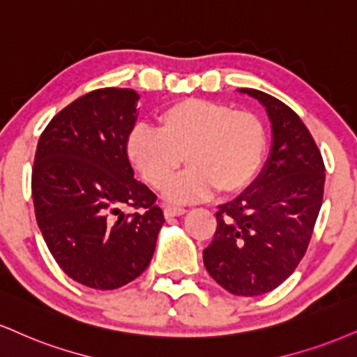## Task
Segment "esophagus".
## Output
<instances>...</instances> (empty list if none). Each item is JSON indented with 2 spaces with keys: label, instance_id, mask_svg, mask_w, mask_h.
I'll return each mask as SVG.
<instances>
[{
  "label": "esophagus",
  "instance_id": "obj_1",
  "mask_svg": "<svg viewBox=\"0 0 357 357\" xmlns=\"http://www.w3.org/2000/svg\"><path fill=\"white\" fill-rule=\"evenodd\" d=\"M184 213H186V209L181 208V206H167V208H165V216L167 220L174 216H181Z\"/></svg>",
  "mask_w": 357,
  "mask_h": 357
}]
</instances>
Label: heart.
<instances>
[{
  "label": "heart",
  "mask_w": 357,
  "mask_h": 357,
  "mask_svg": "<svg viewBox=\"0 0 357 357\" xmlns=\"http://www.w3.org/2000/svg\"><path fill=\"white\" fill-rule=\"evenodd\" d=\"M266 148L268 131L256 113L201 98L166 106L156 114V130L136 124L124 141L128 161L153 190H165L187 161L190 169L166 190L174 203L203 199L214 190H246L259 173Z\"/></svg>",
  "instance_id": "obj_1"
}]
</instances>
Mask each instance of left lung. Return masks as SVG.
<instances>
[{
	"mask_svg": "<svg viewBox=\"0 0 357 357\" xmlns=\"http://www.w3.org/2000/svg\"><path fill=\"white\" fill-rule=\"evenodd\" d=\"M239 91L266 106L271 156L252 186L220 206L203 259L231 294L259 296L284 282L306 255L323 204L326 167L306 124L289 106L259 89Z\"/></svg>",
	"mask_w": 357,
	"mask_h": 357,
	"instance_id": "obj_1",
	"label": "left lung"
}]
</instances>
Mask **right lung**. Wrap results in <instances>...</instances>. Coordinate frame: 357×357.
<instances>
[{"label": "right lung", "instance_id": "add662e5", "mask_svg": "<svg viewBox=\"0 0 357 357\" xmlns=\"http://www.w3.org/2000/svg\"><path fill=\"white\" fill-rule=\"evenodd\" d=\"M137 98L128 88L84 94L51 119L34 154L31 192L46 246L68 276L93 289L139 276L165 225L156 195L136 181L124 153Z\"/></svg>", "mask_w": 357, "mask_h": 357}]
</instances>
